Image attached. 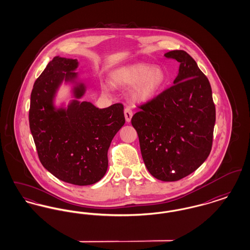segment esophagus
I'll return each mask as SVG.
<instances>
[{
    "instance_id": "obj_1",
    "label": "esophagus",
    "mask_w": 250,
    "mask_h": 250,
    "mask_svg": "<svg viewBox=\"0 0 250 250\" xmlns=\"http://www.w3.org/2000/svg\"><path fill=\"white\" fill-rule=\"evenodd\" d=\"M132 116H133V111L131 110L129 107H125V121L127 123L130 122L131 119H132Z\"/></svg>"
}]
</instances>
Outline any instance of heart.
I'll use <instances>...</instances> for the list:
<instances>
[{
    "instance_id": "obj_1",
    "label": "heart",
    "mask_w": 250,
    "mask_h": 250,
    "mask_svg": "<svg viewBox=\"0 0 250 250\" xmlns=\"http://www.w3.org/2000/svg\"><path fill=\"white\" fill-rule=\"evenodd\" d=\"M111 83L130 87V95L135 102L144 103L153 99L166 83V75L159 66L136 63L117 68L111 74ZM108 90L109 87L105 85Z\"/></svg>"
}]
</instances>
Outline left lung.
<instances>
[{
    "mask_svg": "<svg viewBox=\"0 0 250 250\" xmlns=\"http://www.w3.org/2000/svg\"><path fill=\"white\" fill-rule=\"evenodd\" d=\"M165 56L180 62L174 85L140 107L131 124L149 172L158 180L174 182L207 159L215 107L210 83L195 60L184 50H171Z\"/></svg>",
    "mask_w": 250,
    "mask_h": 250,
    "instance_id": "left-lung-1",
    "label": "left lung"
}]
</instances>
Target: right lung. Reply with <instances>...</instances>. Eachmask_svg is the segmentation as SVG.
<instances>
[{"instance_id": "right-lung-1", "label": "right lung", "mask_w": 250, "mask_h": 250, "mask_svg": "<svg viewBox=\"0 0 250 250\" xmlns=\"http://www.w3.org/2000/svg\"><path fill=\"white\" fill-rule=\"evenodd\" d=\"M77 59L54 57L38 77L31 94L30 129L39 160L52 175L76 186L100 181L107 169V150L125 125L121 103L98 108L81 99L86 85L76 71ZM64 80L72 85L67 108L55 106V97Z\"/></svg>"}]
</instances>
